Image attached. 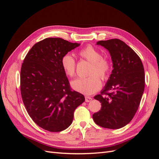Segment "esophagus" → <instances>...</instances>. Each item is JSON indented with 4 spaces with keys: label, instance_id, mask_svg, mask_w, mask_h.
Instances as JSON below:
<instances>
[{
    "label": "esophagus",
    "instance_id": "34e87169",
    "mask_svg": "<svg viewBox=\"0 0 159 159\" xmlns=\"http://www.w3.org/2000/svg\"><path fill=\"white\" fill-rule=\"evenodd\" d=\"M91 100H92V98H91V97H89V96H85V102H89Z\"/></svg>",
    "mask_w": 159,
    "mask_h": 159
}]
</instances>
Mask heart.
I'll list each match as a JSON object with an SVG mask.
<instances>
[{"instance_id": "heart-1", "label": "heart", "mask_w": 159, "mask_h": 159, "mask_svg": "<svg viewBox=\"0 0 159 159\" xmlns=\"http://www.w3.org/2000/svg\"><path fill=\"white\" fill-rule=\"evenodd\" d=\"M79 55L91 63L87 78H78L71 82L75 90L85 95H91L101 88L102 80H108L112 66L109 58L102 56L101 52L95 48L88 45L80 50ZM62 68L67 75L73 78L75 75L76 61L70 54H66L61 60Z\"/></svg>"}]
</instances>
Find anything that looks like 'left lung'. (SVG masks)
I'll return each instance as SVG.
<instances>
[{
	"mask_svg": "<svg viewBox=\"0 0 159 159\" xmlns=\"http://www.w3.org/2000/svg\"><path fill=\"white\" fill-rule=\"evenodd\" d=\"M97 44L108 50L113 69L104 89L94 97L102 108L93 119L100 127L117 129L127 125L137 112L145 89V71L140 57L123 41L114 38Z\"/></svg>",
	"mask_w": 159,
	"mask_h": 159,
	"instance_id": "obj_1",
	"label": "left lung"
}]
</instances>
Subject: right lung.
I'll use <instances>...</instances> for the list:
<instances>
[{"mask_svg": "<svg viewBox=\"0 0 159 159\" xmlns=\"http://www.w3.org/2000/svg\"><path fill=\"white\" fill-rule=\"evenodd\" d=\"M80 46L60 38H47L34 45L21 67L20 92L28 115L50 132L68 128L75 109L85 101L72 90L62 68V57Z\"/></svg>", "mask_w": 159, "mask_h": 159, "instance_id": "right-lung-1", "label": "right lung"}]
</instances>
